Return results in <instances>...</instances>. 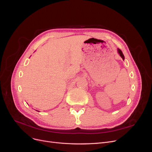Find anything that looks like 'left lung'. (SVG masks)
Here are the masks:
<instances>
[{
    "mask_svg": "<svg viewBox=\"0 0 152 152\" xmlns=\"http://www.w3.org/2000/svg\"><path fill=\"white\" fill-rule=\"evenodd\" d=\"M117 50H118V54H120L121 57L123 59V60H124V54H123V53H122V50H121V49H117Z\"/></svg>",
    "mask_w": 152,
    "mask_h": 152,
    "instance_id": "8db88e82",
    "label": "left lung"
}]
</instances>
